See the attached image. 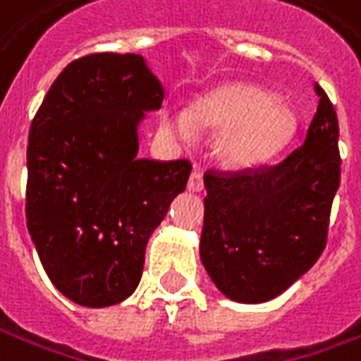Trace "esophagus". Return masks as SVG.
Returning <instances> with one entry per match:
<instances>
[{
  "label": "esophagus",
  "instance_id": "34e87169",
  "mask_svg": "<svg viewBox=\"0 0 361 361\" xmlns=\"http://www.w3.org/2000/svg\"><path fill=\"white\" fill-rule=\"evenodd\" d=\"M188 190L190 192H202L204 190V176H202V171L193 169L192 176H190V181H188Z\"/></svg>",
  "mask_w": 361,
  "mask_h": 361
}]
</instances>
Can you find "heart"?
<instances>
[{
	"instance_id": "b5f03b06",
	"label": "heart",
	"mask_w": 361,
	"mask_h": 361,
	"mask_svg": "<svg viewBox=\"0 0 361 361\" xmlns=\"http://www.w3.org/2000/svg\"><path fill=\"white\" fill-rule=\"evenodd\" d=\"M197 128L224 130L219 152L233 166H257L274 157L292 131V116L274 97L254 85H235L200 99L192 114L168 109L164 128L181 142H190Z\"/></svg>"
}]
</instances>
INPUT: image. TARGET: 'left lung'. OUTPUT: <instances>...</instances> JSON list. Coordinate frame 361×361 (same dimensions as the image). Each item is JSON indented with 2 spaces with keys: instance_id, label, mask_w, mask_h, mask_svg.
I'll return each instance as SVG.
<instances>
[{
  "instance_id": "obj_1",
  "label": "left lung",
  "mask_w": 361,
  "mask_h": 361,
  "mask_svg": "<svg viewBox=\"0 0 361 361\" xmlns=\"http://www.w3.org/2000/svg\"><path fill=\"white\" fill-rule=\"evenodd\" d=\"M317 109L304 143L274 166L207 169L200 255L224 295L262 304L286 292L322 255L340 188L338 116L314 83Z\"/></svg>"
}]
</instances>
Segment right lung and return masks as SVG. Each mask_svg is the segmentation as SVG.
Segmentation results:
<instances>
[{
    "instance_id": "1",
    "label": "right lung",
    "mask_w": 361,
    "mask_h": 361,
    "mask_svg": "<svg viewBox=\"0 0 361 361\" xmlns=\"http://www.w3.org/2000/svg\"><path fill=\"white\" fill-rule=\"evenodd\" d=\"M161 102L142 56L102 51L71 61L33 118L27 230L47 278L75 304L130 298L152 231L188 185V159L137 157L143 111Z\"/></svg>"
}]
</instances>
